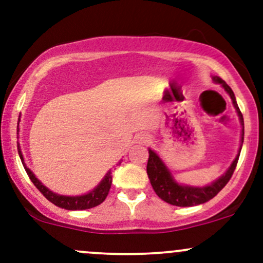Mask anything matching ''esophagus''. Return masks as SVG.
I'll list each match as a JSON object with an SVG mask.
<instances>
[{
    "label": "esophagus",
    "mask_w": 263,
    "mask_h": 263,
    "mask_svg": "<svg viewBox=\"0 0 263 263\" xmlns=\"http://www.w3.org/2000/svg\"><path fill=\"white\" fill-rule=\"evenodd\" d=\"M137 141L142 142V144H146V142L150 141V135H147V134L137 135Z\"/></svg>",
    "instance_id": "1"
}]
</instances>
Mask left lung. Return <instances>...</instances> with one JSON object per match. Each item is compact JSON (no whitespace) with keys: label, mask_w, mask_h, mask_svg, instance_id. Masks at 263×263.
Returning <instances> with one entry per match:
<instances>
[{"label":"left lung","mask_w":263,"mask_h":263,"mask_svg":"<svg viewBox=\"0 0 263 263\" xmlns=\"http://www.w3.org/2000/svg\"><path fill=\"white\" fill-rule=\"evenodd\" d=\"M211 78H213L215 84H219L227 91V94L229 95L230 99H232L233 107L235 108V112H237L238 118H239L242 131H240V142L238 154L235 155L232 164L228 166L227 171L219 178H216L215 181L205 185H191L177 181L174 174L172 173L169 166L165 164V161L159 156V154L155 150L148 147V160L146 166L148 179H150V183L156 195L163 201L171 203V205L181 206V208H190V206L201 205V203L210 201L211 198H214L225 187V184L232 178L235 166H237L238 159H239L243 140H245V121H243V116L240 113L239 107H238L237 99H235V95L233 92L232 87L222 79H220L219 76H211Z\"/></svg>","instance_id":"8db88e82"}]
</instances>
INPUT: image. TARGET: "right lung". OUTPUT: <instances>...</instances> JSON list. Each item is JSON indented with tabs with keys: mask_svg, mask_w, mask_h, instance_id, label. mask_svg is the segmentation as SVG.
I'll use <instances>...</instances> for the list:
<instances>
[{
	"mask_svg": "<svg viewBox=\"0 0 263 263\" xmlns=\"http://www.w3.org/2000/svg\"><path fill=\"white\" fill-rule=\"evenodd\" d=\"M18 122H20V118H18ZM18 122H17V135H18ZM18 139V136H17ZM17 151L18 156L21 159V163H23L24 168H25V172L28 173L30 181L34 183L36 188L43 193L44 197L47 200L50 201L52 203H54L58 208L66 209V210H86V209L95 208V206L100 205L103 201L105 200V197L108 196V192L110 190V185H112V169L107 172L104 177H103L102 181L99 182V184L95 188H92L91 191H89L87 193H84V195H78V196H66V195H60V193H55L53 191H50L48 187L43 184L38 178L35 177V174L30 171V169L26 166L25 160H24V155L21 153L20 144L17 142ZM122 160H119L117 163L121 164Z\"/></svg>",
	"mask_w": 263,
	"mask_h": 263,
	"instance_id": "obj_1",
	"label": "right lung"
}]
</instances>
